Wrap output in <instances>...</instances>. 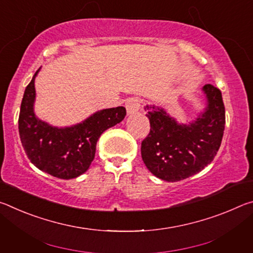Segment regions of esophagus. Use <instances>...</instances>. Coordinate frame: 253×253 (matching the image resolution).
<instances>
[{"mask_svg": "<svg viewBox=\"0 0 253 253\" xmlns=\"http://www.w3.org/2000/svg\"><path fill=\"white\" fill-rule=\"evenodd\" d=\"M125 106H126V110L128 115L136 114L140 108L139 100L137 99V98H129V99H127L125 102Z\"/></svg>", "mask_w": 253, "mask_h": 253, "instance_id": "1", "label": "esophagus"}]
</instances>
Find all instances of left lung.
Masks as SVG:
<instances>
[{"label": "left lung", "instance_id": "8db88e82", "mask_svg": "<svg viewBox=\"0 0 253 253\" xmlns=\"http://www.w3.org/2000/svg\"><path fill=\"white\" fill-rule=\"evenodd\" d=\"M205 107L193 122L181 124L162 107H145L151 131L142 142V158L149 172L166 182L199 173L219 151L225 125L222 93L203 85Z\"/></svg>", "mask_w": 253, "mask_h": 253}]
</instances>
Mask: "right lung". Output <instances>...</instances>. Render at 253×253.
<instances>
[{"mask_svg": "<svg viewBox=\"0 0 253 253\" xmlns=\"http://www.w3.org/2000/svg\"><path fill=\"white\" fill-rule=\"evenodd\" d=\"M34 74L25 88L19 116V132L25 154L40 170L62 179L76 178L89 169L95 158L97 140L106 129L121 123L125 107L98 110L81 123L57 127L41 121L34 113Z\"/></svg>", "mask_w": 253, "mask_h": 253, "instance_id": "right-lung-1", "label": "right lung"}]
</instances>
